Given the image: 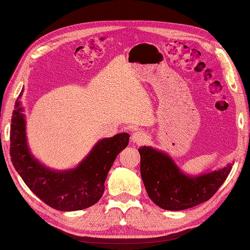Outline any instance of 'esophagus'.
<instances>
[{
  "instance_id": "34e87169",
  "label": "esophagus",
  "mask_w": 250,
  "mask_h": 250,
  "mask_svg": "<svg viewBox=\"0 0 250 250\" xmlns=\"http://www.w3.org/2000/svg\"><path fill=\"white\" fill-rule=\"evenodd\" d=\"M146 141V135L144 134L143 131L141 130H134L133 133L131 135V142H133L135 144H143Z\"/></svg>"
}]
</instances>
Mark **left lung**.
I'll return each mask as SVG.
<instances>
[{"label": "left lung", "instance_id": "left-lung-1", "mask_svg": "<svg viewBox=\"0 0 250 250\" xmlns=\"http://www.w3.org/2000/svg\"><path fill=\"white\" fill-rule=\"evenodd\" d=\"M141 175L149 198L166 210H183L207 202L231 172L229 163L222 168L198 175L183 172L163 150L141 146Z\"/></svg>", "mask_w": 250, "mask_h": 250}]
</instances>
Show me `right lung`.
Here are the masks:
<instances>
[{
    "label": "right lung",
    "instance_id": "add662e5",
    "mask_svg": "<svg viewBox=\"0 0 250 250\" xmlns=\"http://www.w3.org/2000/svg\"><path fill=\"white\" fill-rule=\"evenodd\" d=\"M22 92L15 103L9 136L15 169L32 193L54 209L75 211L93 206L104 193L105 180L117 156L129 144V133L100 140L76 168L51 169L34 157L28 146Z\"/></svg>",
    "mask_w": 250,
    "mask_h": 250
}]
</instances>
